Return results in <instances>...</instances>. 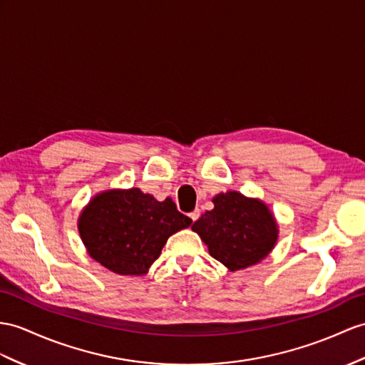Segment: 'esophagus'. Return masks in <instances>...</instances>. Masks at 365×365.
Masks as SVG:
<instances>
[{"label":"esophagus","mask_w":365,"mask_h":365,"mask_svg":"<svg viewBox=\"0 0 365 365\" xmlns=\"http://www.w3.org/2000/svg\"><path fill=\"white\" fill-rule=\"evenodd\" d=\"M189 217H190V220H192V221H197V220L200 218V210H198V209H195L193 212H190V213H189Z\"/></svg>","instance_id":"1"}]
</instances>
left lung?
Segmentation results:
<instances>
[{"instance_id":"8db88e82","label":"left lung","mask_w":365,"mask_h":365,"mask_svg":"<svg viewBox=\"0 0 365 365\" xmlns=\"http://www.w3.org/2000/svg\"><path fill=\"white\" fill-rule=\"evenodd\" d=\"M212 201L213 209L202 213L192 230L207 245L213 259L229 271L245 269L266 259L279 237L269 207L235 190L218 193Z\"/></svg>"}]
</instances>
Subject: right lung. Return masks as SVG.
Wrapping results in <instances>:
<instances>
[{
  "label": "right lung",
  "mask_w": 365,
  "mask_h": 365,
  "mask_svg": "<svg viewBox=\"0 0 365 365\" xmlns=\"http://www.w3.org/2000/svg\"><path fill=\"white\" fill-rule=\"evenodd\" d=\"M190 225L170 198L158 201L138 187L101 192L78 217L88 254L120 275L147 274L168 237Z\"/></svg>",
  "instance_id": "obj_1"
}]
</instances>
